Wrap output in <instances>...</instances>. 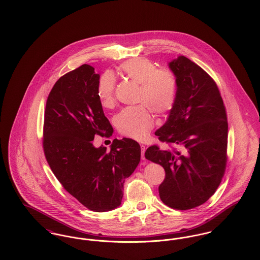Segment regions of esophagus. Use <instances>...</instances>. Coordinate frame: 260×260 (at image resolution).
<instances>
[{
    "label": "esophagus",
    "mask_w": 260,
    "mask_h": 260,
    "mask_svg": "<svg viewBox=\"0 0 260 260\" xmlns=\"http://www.w3.org/2000/svg\"><path fill=\"white\" fill-rule=\"evenodd\" d=\"M146 151V147L144 145H141V156H142V159L144 160L145 159V156H144V153Z\"/></svg>",
    "instance_id": "1"
}]
</instances>
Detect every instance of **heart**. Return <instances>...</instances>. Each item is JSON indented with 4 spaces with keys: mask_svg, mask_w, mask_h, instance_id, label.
I'll return each mask as SVG.
<instances>
[{
    "mask_svg": "<svg viewBox=\"0 0 260 260\" xmlns=\"http://www.w3.org/2000/svg\"><path fill=\"white\" fill-rule=\"evenodd\" d=\"M120 72L127 79L140 84L137 94L139 104L127 107L115 117L119 132L127 137L143 140L154 125L151 110L158 115L171 111L175 105L178 82L175 74L168 69H158L147 58H131L119 66ZM115 79L106 72L97 84V96L104 107H111L115 101Z\"/></svg>",
    "mask_w": 260,
    "mask_h": 260,
    "instance_id": "b5f03b06",
    "label": "heart"
}]
</instances>
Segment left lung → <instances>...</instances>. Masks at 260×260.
I'll use <instances>...</instances> for the list:
<instances>
[{
  "mask_svg": "<svg viewBox=\"0 0 260 260\" xmlns=\"http://www.w3.org/2000/svg\"><path fill=\"white\" fill-rule=\"evenodd\" d=\"M178 82L174 107L155 135L182 150L152 145L145 157L160 164L165 179L159 185L164 204L188 210L206 202L216 191L227 162L226 109L214 80L184 56L169 63Z\"/></svg>",
  "mask_w": 260,
  "mask_h": 260,
  "instance_id": "obj_1",
  "label": "left lung"
}]
</instances>
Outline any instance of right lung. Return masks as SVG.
<instances>
[{
  "label": "right lung",
  "mask_w": 260,
  "mask_h": 260,
  "mask_svg": "<svg viewBox=\"0 0 260 260\" xmlns=\"http://www.w3.org/2000/svg\"><path fill=\"white\" fill-rule=\"evenodd\" d=\"M100 75L87 64L62 76L46 103L43 148L63 187L88 209L109 211L121 204L123 186L140 161V145L114 139L110 151L96 148V135L110 137L113 128L97 96Z\"/></svg>",
  "instance_id": "obj_1"
}]
</instances>
